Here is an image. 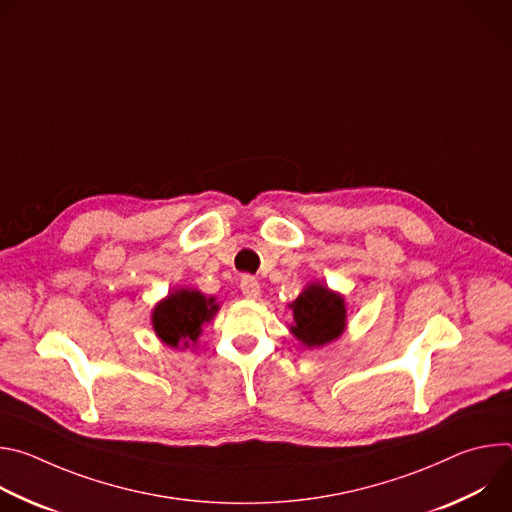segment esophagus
I'll return each mask as SVG.
<instances>
[{
    "label": "esophagus",
    "instance_id": "34e87169",
    "mask_svg": "<svg viewBox=\"0 0 512 512\" xmlns=\"http://www.w3.org/2000/svg\"><path fill=\"white\" fill-rule=\"evenodd\" d=\"M241 291L245 294V298H249V300L261 298V285H259V281H257L255 277H251V275H243V277H241Z\"/></svg>",
    "mask_w": 512,
    "mask_h": 512
}]
</instances>
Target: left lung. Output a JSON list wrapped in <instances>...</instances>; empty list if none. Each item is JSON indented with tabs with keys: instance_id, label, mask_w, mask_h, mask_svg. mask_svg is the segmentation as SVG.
<instances>
[{
	"instance_id": "left-lung-1",
	"label": "left lung",
	"mask_w": 512,
	"mask_h": 512,
	"mask_svg": "<svg viewBox=\"0 0 512 512\" xmlns=\"http://www.w3.org/2000/svg\"><path fill=\"white\" fill-rule=\"evenodd\" d=\"M289 308L294 310V324L289 330L308 348L330 344L346 328L344 298L322 283H310Z\"/></svg>"
}]
</instances>
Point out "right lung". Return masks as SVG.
I'll use <instances>...</instances> for the list:
<instances>
[{
	"label": "right lung",
	"instance_id": "right-lung-1",
	"mask_svg": "<svg viewBox=\"0 0 512 512\" xmlns=\"http://www.w3.org/2000/svg\"><path fill=\"white\" fill-rule=\"evenodd\" d=\"M216 312L214 298H206L196 289H176L154 308L152 324L164 344L172 348L182 344L186 348L196 344L202 324L210 322Z\"/></svg>",
	"mask_w": 512,
	"mask_h": 512
}]
</instances>
